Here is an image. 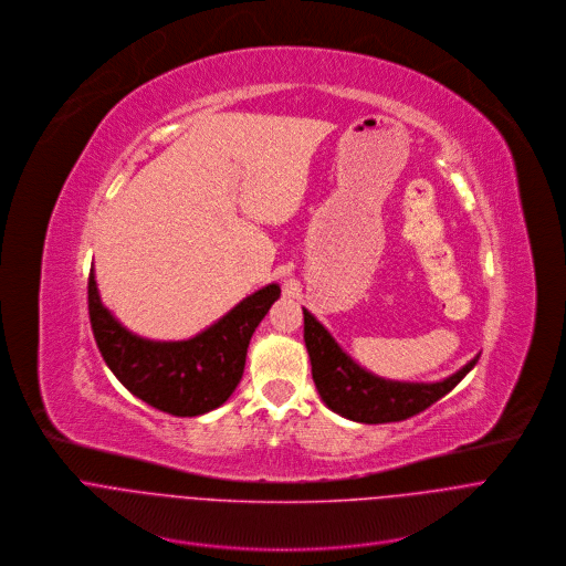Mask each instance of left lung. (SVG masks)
<instances>
[{
	"instance_id": "1",
	"label": "left lung",
	"mask_w": 566,
	"mask_h": 566,
	"mask_svg": "<svg viewBox=\"0 0 566 566\" xmlns=\"http://www.w3.org/2000/svg\"><path fill=\"white\" fill-rule=\"evenodd\" d=\"M303 338L312 364V379L323 403L359 423H388L408 419L453 390L478 364L471 359L455 375L434 384L392 381L361 368L332 334L303 307Z\"/></svg>"
}]
</instances>
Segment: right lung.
Here are the masks:
<instances>
[{
	"mask_svg": "<svg viewBox=\"0 0 566 566\" xmlns=\"http://www.w3.org/2000/svg\"><path fill=\"white\" fill-rule=\"evenodd\" d=\"M279 296L281 287L270 283L196 336L154 342L127 329L102 305L93 268L88 274V316L102 359L132 395L176 417L205 415L232 397L250 338Z\"/></svg>",
	"mask_w": 566,
	"mask_h": 566,
	"instance_id": "obj_1",
	"label": "right lung"
}]
</instances>
